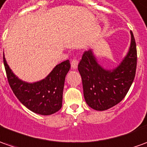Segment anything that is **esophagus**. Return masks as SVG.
I'll return each mask as SVG.
<instances>
[{
	"mask_svg": "<svg viewBox=\"0 0 147 147\" xmlns=\"http://www.w3.org/2000/svg\"><path fill=\"white\" fill-rule=\"evenodd\" d=\"M78 61L76 60V59H74V60L71 61V68L73 69H77L78 68Z\"/></svg>",
	"mask_w": 147,
	"mask_h": 147,
	"instance_id": "obj_1",
	"label": "esophagus"
}]
</instances>
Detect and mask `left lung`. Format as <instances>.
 Here are the masks:
<instances>
[{
	"label": "left lung",
	"instance_id": "8db88e82",
	"mask_svg": "<svg viewBox=\"0 0 147 147\" xmlns=\"http://www.w3.org/2000/svg\"><path fill=\"white\" fill-rule=\"evenodd\" d=\"M130 45L122 61L113 69H106L98 61L92 49L84 53L78 64L87 105L99 111L117 105L125 98L133 83L137 66V49L130 31Z\"/></svg>",
	"mask_w": 147,
	"mask_h": 147
}]
</instances>
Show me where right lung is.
<instances>
[{
	"label": "right lung",
	"instance_id": "1",
	"mask_svg": "<svg viewBox=\"0 0 147 147\" xmlns=\"http://www.w3.org/2000/svg\"><path fill=\"white\" fill-rule=\"evenodd\" d=\"M8 82L16 97L33 113L50 115L62 106L64 84L70 69L69 61L57 65L46 78L35 82H26L15 75L3 57Z\"/></svg>",
	"mask_w": 147,
	"mask_h": 147
}]
</instances>
